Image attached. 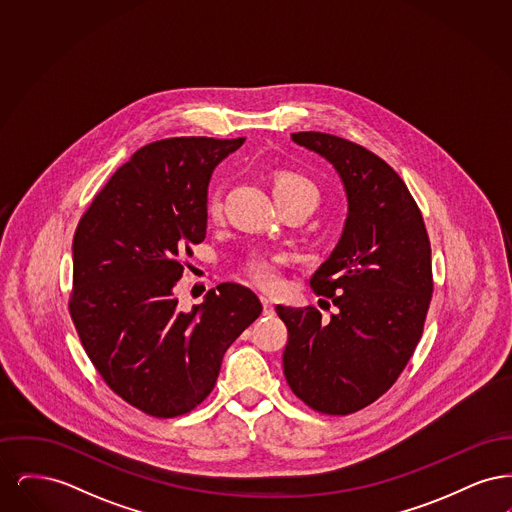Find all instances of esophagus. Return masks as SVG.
<instances>
[{
  "label": "esophagus",
  "mask_w": 512,
  "mask_h": 512,
  "mask_svg": "<svg viewBox=\"0 0 512 512\" xmlns=\"http://www.w3.org/2000/svg\"><path fill=\"white\" fill-rule=\"evenodd\" d=\"M261 303H263V315L272 317V315H274V303H272V299H268L267 295H261Z\"/></svg>",
  "instance_id": "esophagus-1"
}]
</instances>
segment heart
Returning a JSON list of instances; mask_svg holds the SVG:
<instances>
[{"label":"heart","instance_id":"b5f03b06","mask_svg":"<svg viewBox=\"0 0 512 512\" xmlns=\"http://www.w3.org/2000/svg\"><path fill=\"white\" fill-rule=\"evenodd\" d=\"M274 195H299V197H305L313 207L317 205L318 192L315 184L293 172L280 174L276 178ZM220 211H222L220 197L213 194L209 197V215L220 217ZM286 263H288V255L284 253H253L245 263V270L259 286L276 288L280 284V272Z\"/></svg>","mask_w":512,"mask_h":512}]
</instances>
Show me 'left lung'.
Here are the masks:
<instances>
[{"instance_id": "8db88e82", "label": "left lung", "mask_w": 512, "mask_h": 512, "mask_svg": "<svg viewBox=\"0 0 512 512\" xmlns=\"http://www.w3.org/2000/svg\"><path fill=\"white\" fill-rule=\"evenodd\" d=\"M292 142L338 172L347 217L311 276L336 315L276 305L288 326L284 374L318 413H355L390 390L422 336L434 290L430 240L413 195L378 155L324 132H295Z\"/></svg>"}]
</instances>
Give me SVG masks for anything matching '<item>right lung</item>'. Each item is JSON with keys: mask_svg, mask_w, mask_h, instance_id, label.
I'll return each instance as SVG.
<instances>
[{"mask_svg": "<svg viewBox=\"0 0 512 512\" xmlns=\"http://www.w3.org/2000/svg\"><path fill=\"white\" fill-rule=\"evenodd\" d=\"M245 138H169L140 147L78 222L71 317L107 386L159 418L190 413L219 378L226 349L261 315L240 284L178 309L182 257L207 234L215 167Z\"/></svg>", "mask_w": 512, "mask_h": 512, "instance_id": "right-lung-1", "label": "right lung"}]
</instances>
